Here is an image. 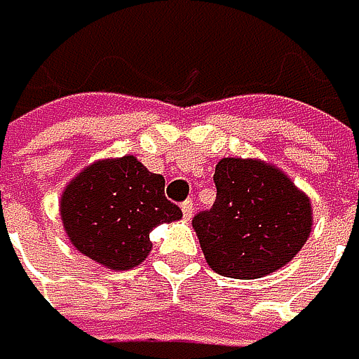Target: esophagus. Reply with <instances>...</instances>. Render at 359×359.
<instances>
[{"label": "esophagus", "instance_id": "esophagus-1", "mask_svg": "<svg viewBox=\"0 0 359 359\" xmlns=\"http://www.w3.org/2000/svg\"><path fill=\"white\" fill-rule=\"evenodd\" d=\"M181 210H183V217L189 221V219H192V210H194V203H192V201H183V205H181Z\"/></svg>", "mask_w": 359, "mask_h": 359}]
</instances>
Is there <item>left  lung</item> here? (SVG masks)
<instances>
[{
    "label": "left lung",
    "mask_w": 359,
    "mask_h": 359,
    "mask_svg": "<svg viewBox=\"0 0 359 359\" xmlns=\"http://www.w3.org/2000/svg\"><path fill=\"white\" fill-rule=\"evenodd\" d=\"M217 201L192 225L215 273L259 279L286 266L311 234V201L290 178L262 161L223 158Z\"/></svg>",
    "instance_id": "8db88e82"
}]
</instances>
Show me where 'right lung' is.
<instances>
[{
	"label": "right lung",
	"mask_w": 359,
	"mask_h": 359,
	"mask_svg": "<svg viewBox=\"0 0 359 359\" xmlns=\"http://www.w3.org/2000/svg\"><path fill=\"white\" fill-rule=\"evenodd\" d=\"M60 212L71 243L111 270L138 266L156 225L183 217L165 196V178L134 156L86 167L65 189Z\"/></svg>",
	"instance_id": "1"
}]
</instances>
